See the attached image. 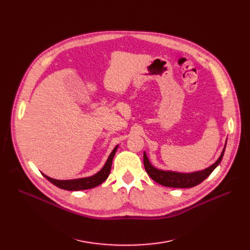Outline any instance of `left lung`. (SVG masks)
I'll return each instance as SVG.
<instances>
[{"mask_svg": "<svg viewBox=\"0 0 250 250\" xmlns=\"http://www.w3.org/2000/svg\"><path fill=\"white\" fill-rule=\"evenodd\" d=\"M227 142V141H226ZM226 147V145H225ZM225 147L223 149L218 160L209 167L202 170V171H195L191 173H181L175 171H165L155 168L149 161L147 154L144 152V166L149 176L159 185L167 187V188H193L200 185L209 174H211L214 169L221 163L223 156H224Z\"/></svg>", "mask_w": 250, "mask_h": 250, "instance_id": "8db88e82", "label": "left lung"}]
</instances>
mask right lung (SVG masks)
Here are the masks:
<instances>
[{
	"mask_svg": "<svg viewBox=\"0 0 250 250\" xmlns=\"http://www.w3.org/2000/svg\"><path fill=\"white\" fill-rule=\"evenodd\" d=\"M118 148V145L115 146V148L112 150V152L110 153L107 161L105 162L104 166L102 167V169L100 170L99 172H97L96 174L92 175L90 177H84V178H78V179H70V180H58V179H54L50 178L48 176H46L45 174H43V176L50 181L52 185H55L56 187L62 188V189H65V190H83V189H89V188H93L101 183L103 181H105L107 179L109 173H110V169H111V164H112V160L113 157L115 155V152Z\"/></svg>",
	"mask_w": 250,
	"mask_h": 250,
	"instance_id": "add662e5",
	"label": "right lung"
}]
</instances>
